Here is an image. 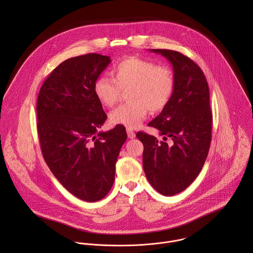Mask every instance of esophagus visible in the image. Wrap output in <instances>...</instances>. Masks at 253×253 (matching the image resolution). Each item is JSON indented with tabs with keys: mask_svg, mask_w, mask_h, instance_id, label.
Here are the masks:
<instances>
[{
	"mask_svg": "<svg viewBox=\"0 0 253 253\" xmlns=\"http://www.w3.org/2000/svg\"><path fill=\"white\" fill-rule=\"evenodd\" d=\"M126 133H127V137L130 138V139H133V138L135 137V132H134L132 129L127 128V129H126Z\"/></svg>",
	"mask_w": 253,
	"mask_h": 253,
	"instance_id": "esophagus-1",
	"label": "esophagus"
}]
</instances>
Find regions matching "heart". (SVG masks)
<instances>
[{
	"mask_svg": "<svg viewBox=\"0 0 253 253\" xmlns=\"http://www.w3.org/2000/svg\"><path fill=\"white\" fill-rule=\"evenodd\" d=\"M113 79L100 76L93 85L97 100L104 107H114L122 94L126 91L128 103L111 112L113 125L127 128L138 127L147 117L148 111L159 113L169 103L175 82L172 71L163 65H156L139 57H127L112 69Z\"/></svg>",
	"mask_w": 253,
	"mask_h": 253,
	"instance_id": "heart-1",
	"label": "heart"
}]
</instances>
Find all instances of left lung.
<instances>
[{"mask_svg":"<svg viewBox=\"0 0 253 253\" xmlns=\"http://www.w3.org/2000/svg\"><path fill=\"white\" fill-rule=\"evenodd\" d=\"M168 58L173 68L172 97L148 126L157 128L164 140L139 131L143 143V169L153 188L164 196L184 191L201 172L211 141L212 114L210 89L202 69L189 57L169 49H150Z\"/></svg>","mask_w":253,"mask_h":253,"instance_id":"left-lung-1","label":"left lung"}]
</instances>
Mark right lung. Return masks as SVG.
Returning <instances> with one entry per match:
<instances>
[{"mask_svg": "<svg viewBox=\"0 0 253 253\" xmlns=\"http://www.w3.org/2000/svg\"><path fill=\"white\" fill-rule=\"evenodd\" d=\"M111 59L98 53L69 58L43 82L37 100V129L43 159L75 197L97 202L111 190L125 126L102 132L107 115L93 92Z\"/></svg>", "mask_w": 253, "mask_h": 253, "instance_id": "1", "label": "right lung"}]
</instances>
